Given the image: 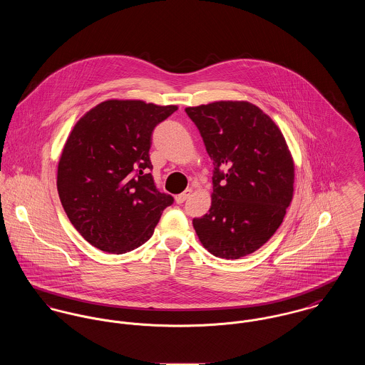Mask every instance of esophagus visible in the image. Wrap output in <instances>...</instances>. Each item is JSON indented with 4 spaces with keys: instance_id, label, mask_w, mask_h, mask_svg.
I'll return each mask as SVG.
<instances>
[{
    "instance_id": "34e87169",
    "label": "esophagus",
    "mask_w": 365,
    "mask_h": 365,
    "mask_svg": "<svg viewBox=\"0 0 365 365\" xmlns=\"http://www.w3.org/2000/svg\"><path fill=\"white\" fill-rule=\"evenodd\" d=\"M190 195H192V189H186L183 193H180V195L176 196V202H178V204L185 202V200H187V199L190 197Z\"/></svg>"
}]
</instances>
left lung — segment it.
I'll use <instances>...</instances> for the list:
<instances>
[{
    "label": "left lung",
    "mask_w": 365,
    "mask_h": 365,
    "mask_svg": "<svg viewBox=\"0 0 365 365\" xmlns=\"http://www.w3.org/2000/svg\"><path fill=\"white\" fill-rule=\"evenodd\" d=\"M212 160L211 207L193 220L214 256L240 259L267 242L294 195V161L283 133L246 101H220L185 109Z\"/></svg>",
    "instance_id": "8db88e82"
}]
</instances>
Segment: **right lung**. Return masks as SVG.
<instances>
[{
  "label": "right lung",
  "mask_w": 365,
  "mask_h": 365,
  "mask_svg": "<svg viewBox=\"0 0 365 365\" xmlns=\"http://www.w3.org/2000/svg\"><path fill=\"white\" fill-rule=\"evenodd\" d=\"M176 105L105 101L71 130L57 168L63 208L92 246L122 255L147 242L173 202L150 170L151 135Z\"/></svg>",
  "instance_id": "1"
}]
</instances>
